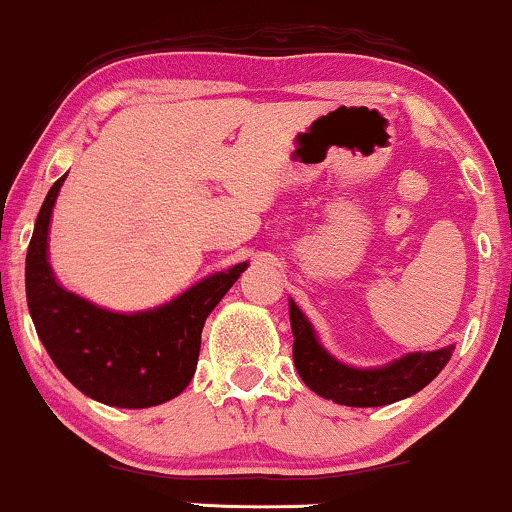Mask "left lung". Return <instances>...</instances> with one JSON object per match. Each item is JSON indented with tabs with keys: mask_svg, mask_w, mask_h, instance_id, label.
<instances>
[{
	"mask_svg": "<svg viewBox=\"0 0 512 512\" xmlns=\"http://www.w3.org/2000/svg\"><path fill=\"white\" fill-rule=\"evenodd\" d=\"M293 363L307 387L328 401L349 408H377L422 391L447 366L454 347L405 354L380 368L347 366L326 352L300 307L289 300Z\"/></svg>",
	"mask_w": 512,
	"mask_h": 512,
	"instance_id": "obj_1",
	"label": "left lung"
}]
</instances>
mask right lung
Wrapping results in <instances>:
<instances>
[{"instance_id":"1","label":"right lung","mask_w":512,"mask_h":512,"mask_svg":"<svg viewBox=\"0 0 512 512\" xmlns=\"http://www.w3.org/2000/svg\"><path fill=\"white\" fill-rule=\"evenodd\" d=\"M67 174L39 209L25 258L30 317L48 356L81 394L114 408H151L179 396L198 366L200 335L249 263L214 272L170 303L144 312H109L62 289L48 263V226Z\"/></svg>"}]
</instances>
